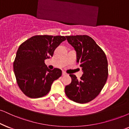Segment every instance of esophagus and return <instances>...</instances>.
Instances as JSON below:
<instances>
[{"label":"esophagus","mask_w":129,"mask_h":129,"mask_svg":"<svg viewBox=\"0 0 129 129\" xmlns=\"http://www.w3.org/2000/svg\"><path fill=\"white\" fill-rule=\"evenodd\" d=\"M67 74L65 72V71H62V76H66V75H67Z\"/></svg>","instance_id":"34e87169"}]
</instances>
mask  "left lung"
<instances>
[{
  "label": "left lung",
  "mask_w": 129,
  "mask_h": 129,
  "mask_svg": "<svg viewBox=\"0 0 129 129\" xmlns=\"http://www.w3.org/2000/svg\"><path fill=\"white\" fill-rule=\"evenodd\" d=\"M74 48L77 62L83 72L80 79L70 74L71 83L65 87L68 98L76 102L85 104L94 99L103 89L108 76L107 56L92 37L87 35L66 36Z\"/></svg>",
  "instance_id": "left-lung-1"
}]
</instances>
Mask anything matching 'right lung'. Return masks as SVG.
<instances>
[{
  "instance_id": "1",
  "label": "right lung",
  "mask_w": 129,
  "mask_h": 129,
  "mask_svg": "<svg viewBox=\"0 0 129 129\" xmlns=\"http://www.w3.org/2000/svg\"><path fill=\"white\" fill-rule=\"evenodd\" d=\"M66 40V37L61 36L37 35L19 46L14 71L18 85L27 96H44L50 91L53 81L61 76V70H49L45 60L52 57L55 49Z\"/></svg>"
}]
</instances>
